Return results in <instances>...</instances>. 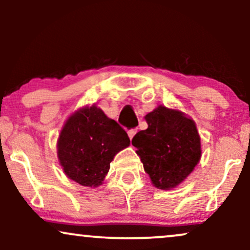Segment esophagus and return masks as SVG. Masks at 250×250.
Returning <instances> with one entry per match:
<instances>
[{"instance_id":"1","label":"esophagus","mask_w":250,"mask_h":250,"mask_svg":"<svg viewBox=\"0 0 250 250\" xmlns=\"http://www.w3.org/2000/svg\"><path fill=\"white\" fill-rule=\"evenodd\" d=\"M137 133V130L136 129H130V130H128V136H129V139H133V137L135 136V134Z\"/></svg>"}]
</instances>
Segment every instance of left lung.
Returning a JSON list of instances; mask_svg holds the SVG:
<instances>
[{
	"label": "left lung",
	"mask_w": 250,
	"mask_h": 250,
	"mask_svg": "<svg viewBox=\"0 0 250 250\" xmlns=\"http://www.w3.org/2000/svg\"><path fill=\"white\" fill-rule=\"evenodd\" d=\"M145 119L148 128L135 135L131 143L155 187L165 190L176 187L200 161L196 125L181 111L162 105Z\"/></svg>",
	"instance_id": "8db88e82"
}]
</instances>
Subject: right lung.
I'll list each match as a JSON object with an SVG mask.
<instances>
[{
  "instance_id": "right-lung-1",
  "label": "right lung",
  "mask_w": 250,
  "mask_h": 250,
  "mask_svg": "<svg viewBox=\"0 0 250 250\" xmlns=\"http://www.w3.org/2000/svg\"><path fill=\"white\" fill-rule=\"evenodd\" d=\"M129 143L125 129L91 105L67 120L57 141V156L69 179L85 187H97L114 156Z\"/></svg>"
}]
</instances>
